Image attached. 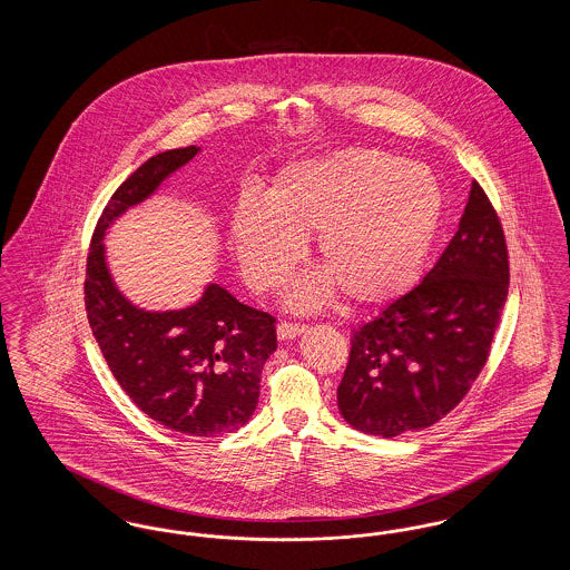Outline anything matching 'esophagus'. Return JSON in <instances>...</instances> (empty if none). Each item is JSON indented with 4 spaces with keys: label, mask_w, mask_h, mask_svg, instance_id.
<instances>
[{
    "label": "esophagus",
    "mask_w": 570,
    "mask_h": 570,
    "mask_svg": "<svg viewBox=\"0 0 570 570\" xmlns=\"http://www.w3.org/2000/svg\"><path fill=\"white\" fill-rule=\"evenodd\" d=\"M305 331V325H297V323H279L277 325V337L279 340H295L297 335H301Z\"/></svg>",
    "instance_id": "obj_1"
}]
</instances>
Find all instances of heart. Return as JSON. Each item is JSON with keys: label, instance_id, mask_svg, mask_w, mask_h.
I'll list each match as a JSON object with an SVG mask.
<instances>
[{"label": "heart", "instance_id": "obj_1", "mask_svg": "<svg viewBox=\"0 0 570 570\" xmlns=\"http://www.w3.org/2000/svg\"><path fill=\"white\" fill-rule=\"evenodd\" d=\"M442 216V191L423 164L379 149H344L286 166L267 196L245 191L230 216V244L258 291L282 286L316 235L325 273L291 295L316 307L335 293L361 305L400 297L414 284Z\"/></svg>", "mask_w": 570, "mask_h": 570}]
</instances>
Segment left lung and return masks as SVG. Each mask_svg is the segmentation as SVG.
Segmentation results:
<instances>
[{
	"mask_svg": "<svg viewBox=\"0 0 570 570\" xmlns=\"http://www.w3.org/2000/svg\"><path fill=\"white\" fill-rule=\"evenodd\" d=\"M507 295L504 230L472 181L460 228L423 282L354 331L337 386L346 423L395 438L449 414L488 363Z\"/></svg>",
	"mask_w": 570,
	"mask_h": 570,
	"instance_id": "8db88e82",
	"label": "left lung"
}]
</instances>
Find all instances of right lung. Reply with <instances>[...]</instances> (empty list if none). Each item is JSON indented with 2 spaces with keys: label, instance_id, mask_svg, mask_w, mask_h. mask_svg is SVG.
I'll return each instance as SVG.
<instances>
[{
  "label": "right lung",
  "instance_id": "obj_1",
  "mask_svg": "<svg viewBox=\"0 0 570 570\" xmlns=\"http://www.w3.org/2000/svg\"><path fill=\"white\" fill-rule=\"evenodd\" d=\"M200 147L170 149L140 164L110 196L96 224L85 273V309L110 372L149 419L188 435L244 428L261 393V374L275 353V318L207 284L184 309L149 312L112 282L105 252L110 224L149 198Z\"/></svg>",
  "mask_w": 570,
  "mask_h": 570
}]
</instances>
